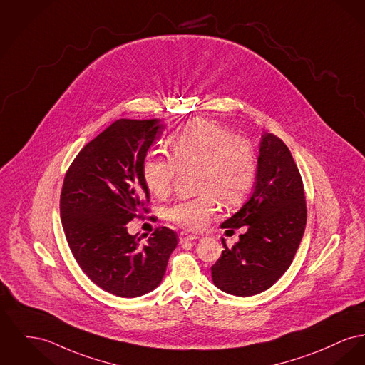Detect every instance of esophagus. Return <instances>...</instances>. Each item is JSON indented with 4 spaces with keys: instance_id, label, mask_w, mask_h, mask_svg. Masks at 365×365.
<instances>
[{
    "instance_id": "esophagus-1",
    "label": "esophagus",
    "mask_w": 365,
    "mask_h": 365,
    "mask_svg": "<svg viewBox=\"0 0 365 365\" xmlns=\"http://www.w3.org/2000/svg\"><path fill=\"white\" fill-rule=\"evenodd\" d=\"M200 237L195 236V235H189L186 232H182L180 236H179V242L183 244V242H187V241H194V240H198Z\"/></svg>"
}]
</instances>
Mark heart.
<instances>
[{
    "label": "heart",
    "instance_id": "obj_1",
    "mask_svg": "<svg viewBox=\"0 0 365 365\" xmlns=\"http://www.w3.org/2000/svg\"><path fill=\"white\" fill-rule=\"evenodd\" d=\"M171 157L151 151L142 165L143 180L155 197L171 193L179 170H197L198 195L180 200L168 208V219L187 230H201L217 211L240 204L251 192L257 179V157L244 138L226 127L194 120L171 135Z\"/></svg>",
    "mask_w": 365,
    "mask_h": 365
}]
</instances>
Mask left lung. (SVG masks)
Segmentation results:
<instances>
[{"label":"left lung","instance_id":"1","mask_svg":"<svg viewBox=\"0 0 365 365\" xmlns=\"http://www.w3.org/2000/svg\"><path fill=\"white\" fill-rule=\"evenodd\" d=\"M306 198L299 170L285 143L264 133L259 145L254 193L220 226L247 232L211 267L215 285L236 297L269 289L287 272L304 233Z\"/></svg>","mask_w":365,"mask_h":365}]
</instances>
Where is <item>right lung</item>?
<instances>
[{"mask_svg":"<svg viewBox=\"0 0 365 365\" xmlns=\"http://www.w3.org/2000/svg\"><path fill=\"white\" fill-rule=\"evenodd\" d=\"M164 129L161 120H117L66 172L61 216L73 257L91 281L120 298L157 288L178 245L168 227H157L146 244L127 230L133 217L149 212L142 165Z\"/></svg>","mask_w":365,"mask_h":365,"instance_id":"add662e5","label":"right lung"}]
</instances>
